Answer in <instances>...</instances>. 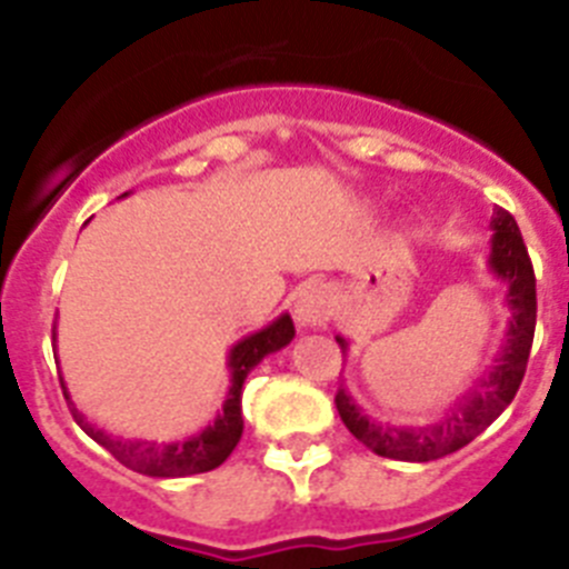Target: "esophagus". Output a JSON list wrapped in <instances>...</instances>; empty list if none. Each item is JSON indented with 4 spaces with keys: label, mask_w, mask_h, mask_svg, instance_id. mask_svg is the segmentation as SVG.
<instances>
[{
    "label": "esophagus",
    "mask_w": 569,
    "mask_h": 569,
    "mask_svg": "<svg viewBox=\"0 0 569 569\" xmlns=\"http://www.w3.org/2000/svg\"><path fill=\"white\" fill-rule=\"evenodd\" d=\"M293 313L301 328H325L333 316V296L325 284H308L296 296Z\"/></svg>",
    "instance_id": "1"
}]
</instances>
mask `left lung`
<instances>
[{
	"instance_id": "8db88e82",
	"label": "left lung",
	"mask_w": 569,
	"mask_h": 569,
	"mask_svg": "<svg viewBox=\"0 0 569 569\" xmlns=\"http://www.w3.org/2000/svg\"><path fill=\"white\" fill-rule=\"evenodd\" d=\"M490 228L492 239L487 264H490V273L507 284L505 301L512 313L507 321V339L499 356L490 365L487 376H481L433 425H381L361 413L353 396L341 387L336 393V410L347 430L361 445L370 447L376 456L396 461H436L441 456L456 453L499 419L505 407L516 399V390L525 379L527 359H530L532 333H536V276H532V261L527 256L516 219L507 210L496 208ZM336 341H339L341 353H347V339L336 336Z\"/></svg>"
}]
</instances>
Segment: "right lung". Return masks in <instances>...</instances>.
Here are the masks:
<instances>
[{
  "label": "right lung",
  "mask_w": 569,
  "mask_h": 569,
  "mask_svg": "<svg viewBox=\"0 0 569 569\" xmlns=\"http://www.w3.org/2000/svg\"><path fill=\"white\" fill-rule=\"evenodd\" d=\"M128 196V193H122ZM296 328L293 319L288 313H281L279 319L270 321L268 328L256 330V333L244 336L241 341H236L233 350L228 356V370H230V387L228 399H224L222 410L216 413L213 425H208L202 433L190 436L182 441H144V439H122V436H113L102 427L90 425L84 419V413H79L77 405L70 401L68 387L62 381V393L68 399L70 413L77 419V425L82 427L90 439L102 445L116 461H122L130 470L142 472V476H156V479H179V476H196V472H208L213 467L222 465L233 447L239 445L241 430H244V421H241V385L248 379V373L259 365L264 356L276 353L281 347H288L293 341ZM57 341V333H53Z\"/></svg>",
  "instance_id": "add662e5"
}]
</instances>
